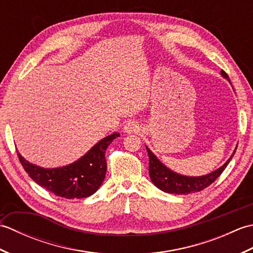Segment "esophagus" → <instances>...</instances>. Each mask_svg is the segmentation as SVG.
<instances>
[{
  "mask_svg": "<svg viewBox=\"0 0 253 253\" xmlns=\"http://www.w3.org/2000/svg\"><path fill=\"white\" fill-rule=\"evenodd\" d=\"M139 129V125L136 122H132L129 121L125 124V126H124V131L127 132V133H133V132H138Z\"/></svg>",
  "mask_w": 253,
  "mask_h": 253,
  "instance_id": "obj_1",
  "label": "esophagus"
}]
</instances>
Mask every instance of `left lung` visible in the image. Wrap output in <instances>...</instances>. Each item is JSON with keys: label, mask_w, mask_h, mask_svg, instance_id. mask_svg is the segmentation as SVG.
I'll return each instance as SVG.
<instances>
[{"label": "left lung", "mask_w": 253, "mask_h": 253, "mask_svg": "<svg viewBox=\"0 0 253 253\" xmlns=\"http://www.w3.org/2000/svg\"><path fill=\"white\" fill-rule=\"evenodd\" d=\"M221 74L224 78L228 79L227 74L224 71H222ZM147 151L149 154V175L153 184L164 192L174 193V195H188L191 192L201 191L204 188L213 184L217 177L223 173V170L226 169L230 160L234 157L236 150L233 152L232 157L227 160V162L221 168L208 175L198 177H189L175 173L166 168L148 147Z\"/></svg>", "instance_id": "obj_1"}]
</instances>
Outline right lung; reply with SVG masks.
<instances>
[{
    "label": "right lung",
    "mask_w": 253,
    "mask_h": 253,
    "mask_svg": "<svg viewBox=\"0 0 253 253\" xmlns=\"http://www.w3.org/2000/svg\"><path fill=\"white\" fill-rule=\"evenodd\" d=\"M120 133L114 132L102 139L84 157L66 166L43 169L26 161L17 152L24 169L32 180L55 196L65 199L87 198L99 189L106 174L105 151Z\"/></svg>",
    "instance_id": "obj_1"
}]
</instances>
